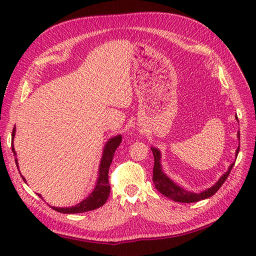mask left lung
<instances>
[{"instance_id":"1","label":"left lung","mask_w":256,"mask_h":256,"mask_svg":"<svg viewBox=\"0 0 256 256\" xmlns=\"http://www.w3.org/2000/svg\"><path fill=\"white\" fill-rule=\"evenodd\" d=\"M236 120H238V116H236ZM238 140H240V132L238 133ZM238 150H240V148L236 150V157L238 154ZM152 152H153V155H154L153 182L155 184L156 189L158 190L160 194L166 196L167 198H170L174 201H177V202H184V204L197 202V201L210 198L211 196H214L220 189L222 184H224L228 176L230 175L233 165L236 164V162H232L231 166L229 167V170H228V172L226 174H224V176L219 179V182L216 184H214L211 188H208L206 190H204V192H200V194H194V192H187V190L182 189V187L177 186V184L174 182L172 179L168 178L162 170L160 150L156 148H152Z\"/></svg>"}]
</instances>
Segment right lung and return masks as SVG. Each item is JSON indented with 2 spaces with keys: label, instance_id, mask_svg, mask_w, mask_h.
<instances>
[{
  "label": "right lung",
  "instance_id": "obj_1",
  "mask_svg": "<svg viewBox=\"0 0 256 256\" xmlns=\"http://www.w3.org/2000/svg\"><path fill=\"white\" fill-rule=\"evenodd\" d=\"M15 135V128H13L12 132V138H14ZM12 138V140H13ZM122 142V136L121 135H118L116 138H112L110 140H108V143L104 148V150H103V156L100 162V170H99V178H98V182L96 184V188L94 192L90 194V196L84 201H81L80 204L77 206H72V208H56V206H52V208L62 212V214H81V212H86V211H91L100 208L101 206L106 204V201L108 200V194H110V184H108V168H110V165L113 160V155L114 152L118 148V146L121 144ZM12 150L13 154L15 156V162L16 166L18 165V158H16V153L14 150V146L12 143ZM23 180L26 182L25 178L22 176ZM40 197H42L40 194H38Z\"/></svg>",
  "mask_w": 256,
  "mask_h": 256
}]
</instances>
